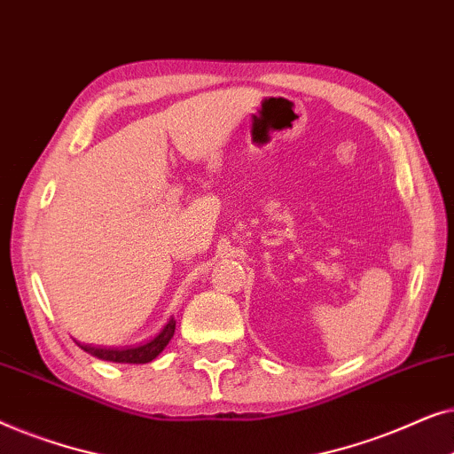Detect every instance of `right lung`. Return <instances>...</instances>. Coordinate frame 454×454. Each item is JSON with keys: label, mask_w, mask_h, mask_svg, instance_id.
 Here are the masks:
<instances>
[{"label": "right lung", "mask_w": 454, "mask_h": 454, "mask_svg": "<svg viewBox=\"0 0 454 454\" xmlns=\"http://www.w3.org/2000/svg\"><path fill=\"white\" fill-rule=\"evenodd\" d=\"M176 333V320L169 318V322L160 328V333L157 337L148 340L145 345L138 347H128V349H101V347H92V345H80V349H84L90 356H95L103 362H115V364H148L153 362L154 357L159 356L160 351L169 345V340Z\"/></svg>", "instance_id": "obj_1"}]
</instances>
